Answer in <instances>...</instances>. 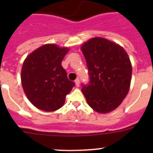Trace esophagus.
Masks as SVG:
<instances>
[{
  "mask_svg": "<svg viewBox=\"0 0 153 153\" xmlns=\"http://www.w3.org/2000/svg\"><path fill=\"white\" fill-rule=\"evenodd\" d=\"M75 84H76V86H79V78H77V79H76Z\"/></svg>",
  "mask_w": 153,
  "mask_h": 153,
  "instance_id": "esophagus-1",
  "label": "esophagus"
}]
</instances>
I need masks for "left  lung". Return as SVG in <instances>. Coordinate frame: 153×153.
<instances>
[{
	"label": "left lung",
	"instance_id": "8db88e82",
	"mask_svg": "<svg viewBox=\"0 0 153 153\" xmlns=\"http://www.w3.org/2000/svg\"><path fill=\"white\" fill-rule=\"evenodd\" d=\"M90 76L82 92L89 106L100 113L114 110L128 94L132 64L125 50L107 39L94 37L81 47Z\"/></svg>",
	"mask_w": 153,
	"mask_h": 153
}]
</instances>
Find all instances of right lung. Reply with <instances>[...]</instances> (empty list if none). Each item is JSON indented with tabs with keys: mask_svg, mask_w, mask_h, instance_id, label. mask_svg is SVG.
I'll use <instances>...</instances> for the list:
<instances>
[{
	"mask_svg": "<svg viewBox=\"0 0 153 153\" xmlns=\"http://www.w3.org/2000/svg\"><path fill=\"white\" fill-rule=\"evenodd\" d=\"M69 51L56 44L43 45L28 55L23 63L21 83L30 102L46 112L63 106L75 83L69 80L61 63Z\"/></svg>",
	"mask_w": 153,
	"mask_h": 153,
	"instance_id": "add662e5",
	"label": "right lung"
}]
</instances>
